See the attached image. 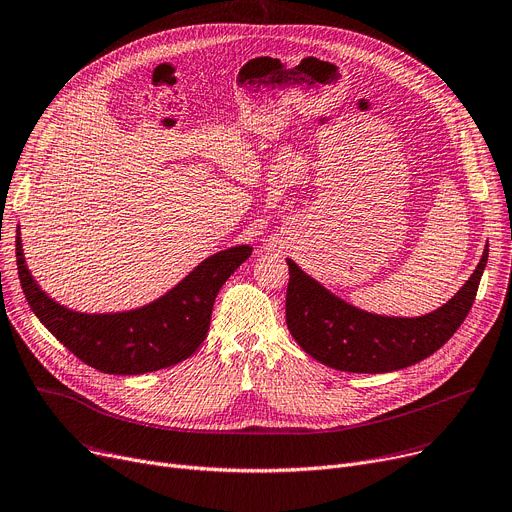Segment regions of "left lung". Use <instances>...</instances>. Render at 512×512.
I'll list each match as a JSON object with an SVG mask.
<instances>
[{
    "label": "left lung",
    "instance_id": "left-lung-1",
    "mask_svg": "<svg viewBox=\"0 0 512 512\" xmlns=\"http://www.w3.org/2000/svg\"><path fill=\"white\" fill-rule=\"evenodd\" d=\"M286 324L307 355L348 373H388L434 355L467 317L483 270L488 245L471 278L454 297L419 317L378 315L340 299L324 284L286 259Z\"/></svg>",
    "mask_w": 512,
    "mask_h": 512
}]
</instances>
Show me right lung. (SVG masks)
<instances>
[{
  "label": "right lung",
  "instance_id": "obj_1",
  "mask_svg": "<svg viewBox=\"0 0 512 512\" xmlns=\"http://www.w3.org/2000/svg\"><path fill=\"white\" fill-rule=\"evenodd\" d=\"M253 247L238 245L203 259L159 299L116 313H83L53 301L31 276L16 230V265L26 301L41 324L80 361L114 375H141L191 357L207 336L220 288Z\"/></svg>",
  "mask_w": 512,
  "mask_h": 512
}]
</instances>
